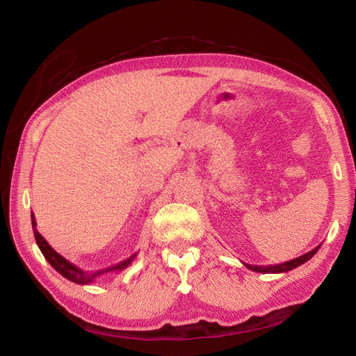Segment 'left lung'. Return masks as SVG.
<instances>
[{"label": "left lung", "mask_w": 356, "mask_h": 356, "mask_svg": "<svg viewBox=\"0 0 356 356\" xmlns=\"http://www.w3.org/2000/svg\"><path fill=\"white\" fill-rule=\"evenodd\" d=\"M319 246H321V245H318L316 248H314V250H312V251L306 252L305 255H300V257L294 258V260L285 261V263H282V264H275V266H252V264L243 263V266L250 268V270L258 272V273H285V272L293 270V268H296V267H298V266H301V264H305L306 261H309L310 258L318 252Z\"/></svg>", "instance_id": "left-lung-1"}]
</instances>
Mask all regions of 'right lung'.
Masks as SVG:
<instances>
[{
	"mask_svg": "<svg viewBox=\"0 0 356 356\" xmlns=\"http://www.w3.org/2000/svg\"><path fill=\"white\" fill-rule=\"evenodd\" d=\"M31 221H32V230H34V236H35V242L40 248V251L42 252V255H44L46 260L50 263V266L55 268L58 273H60L63 277H67L68 281L75 282L79 285H90L96 281V279H99L101 276H105V275L113 273V272L124 270V268L129 264H132V261L135 260L136 255H138V252H135L134 255L126 258V260L117 263L114 266L106 267V268H101V270H83L81 267L75 266L74 263L67 260L65 257H62L59 252L53 250V248L47 243V241L38 233L34 213H31Z\"/></svg>",
	"mask_w": 356,
	"mask_h": 356,
	"instance_id": "add662e5",
	"label": "right lung"
}]
</instances>
